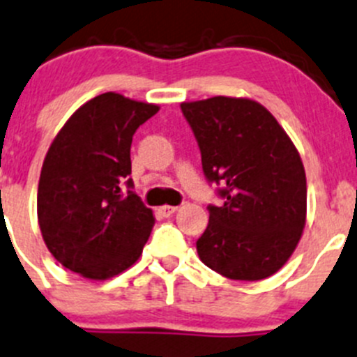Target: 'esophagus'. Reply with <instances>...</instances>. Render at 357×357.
<instances>
[{
    "mask_svg": "<svg viewBox=\"0 0 357 357\" xmlns=\"http://www.w3.org/2000/svg\"><path fill=\"white\" fill-rule=\"evenodd\" d=\"M158 212L161 213L162 217H169V215H172V213H175V212H176V206H172V205H162V206H159Z\"/></svg>",
    "mask_w": 357,
    "mask_h": 357,
    "instance_id": "esophagus-1",
    "label": "esophagus"
}]
</instances>
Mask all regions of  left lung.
<instances>
[{
  "instance_id": "left-lung-1",
  "label": "left lung",
  "mask_w": 357,
  "mask_h": 357,
  "mask_svg": "<svg viewBox=\"0 0 357 357\" xmlns=\"http://www.w3.org/2000/svg\"><path fill=\"white\" fill-rule=\"evenodd\" d=\"M206 181L224 205L196 242L203 263L233 280H263L286 264L307 219V178L296 147L257 101L213 96L182 103Z\"/></svg>"
}]
</instances>
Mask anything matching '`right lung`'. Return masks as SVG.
<instances>
[{"label": "right lung", "instance_id": "obj_1", "mask_svg": "<svg viewBox=\"0 0 357 357\" xmlns=\"http://www.w3.org/2000/svg\"><path fill=\"white\" fill-rule=\"evenodd\" d=\"M159 107L105 93L84 103L54 138L38 182L43 242L68 270L105 280L137 263L154 226L133 191L131 142Z\"/></svg>", "mask_w": 357, "mask_h": 357}]
</instances>
